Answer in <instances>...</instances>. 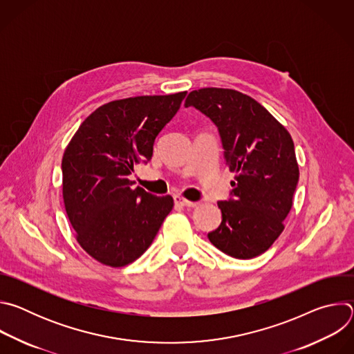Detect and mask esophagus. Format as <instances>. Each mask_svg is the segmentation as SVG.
Instances as JSON below:
<instances>
[{
    "mask_svg": "<svg viewBox=\"0 0 354 354\" xmlns=\"http://www.w3.org/2000/svg\"><path fill=\"white\" fill-rule=\"evenodd\" d=\"M174 200H175V206H179V207H194L196 206V203H193V201H190V200H186L182 196H175Z\"/></svg>",
    "mask_w": 354,
    "mask_h": 354,
    "instance_id": "obj_1",
    "label": "esophagus"
}]
</instances>
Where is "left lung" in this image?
<instances>
[{
	"mask_svg": "<svg viewBox=\"0 0 354 354\" xmlns=\"http://www.w3.org/2000/svg\"><path fill=\"white\" fill-rule=\"evenodd\" d=\"M194 106L218 127L232 197L220 201V227L207 236L224 254L252 259L266 252L284 230L299 169L287 129L254 97L228 88L192 91Z\"/></svg>",
	"mask_w": 354,
	"mask_h": 354,
	"instance_id": "obj_1",
	"label": "left lung"
}]
</instances>
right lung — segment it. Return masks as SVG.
I'll list each match as a JSON object with an SVG mask.
<instances>
[{
    "label": "right lung",
    "mask_w": 354,
    "mask_h": 354,
    "mask_svg": "<svg viewBox=\"0 0 354 354\" xmlns=\"http://www.w3.org/2000/svg\"><path fill=\"white\" fill-rule=\"evenodd\" d=\"M186 93L112 100L92 112L66 147V213L78 243L99 263L122 268L138 259L171 213L172 196L133 187L129 175L153 157L156 137Z\"/></svg>",
    "instance_id": "add662e5"
}]
</instances>
